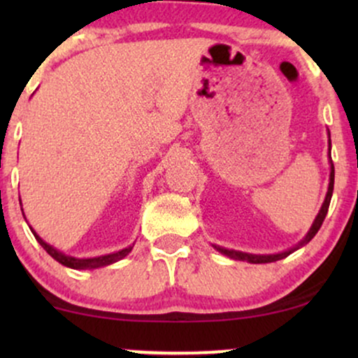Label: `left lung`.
<instances>
[{
    "label": "left lung",
    "mask_w": 358,
    "mask_h": 358,
    "mask_svg": "<svg viewBox=\"0 0 358 358\" xmlns=\"http://www.w3.org/2000/svg\"><path fill=\"white\" fill-rule=\"evenodd\" d=\"M330 148H331V141H330V131H328V159H330V183H328V192H327V195H324L322 208H320L318 215H316L315 222H313V224H311L310 231H308L306 236L303 237V241H299L298 244L294 245V248H291V249H287V250H282V252H278V254H249V252H241V250L220 248V245H213V248L219 250L220 254H224V256H227V257H231V259H236V261H248V262H250V264H266V262H274V261H279V259H285V257L289 256L291 252H294V250H298L299 248H303V245L308 244V242H310L316 236V232L320 231V227H322L324 217H327L328 207H330L331 195H334L335 166H334V163H331Z\"/></svg>",
    "instance_id": "left-lung-1"
}]
</instances>
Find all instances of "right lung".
I'll list each match as a JSON object with an SVG mask.
<instances>
[{"label":"right lung","instance_id":"right-lung-1","mask_svg":"<svg viewBox=\"0 0 358 358\" xmlns=\"http://www.w3.org/2000/svg\"><path fill=\"white\" fill-rule=\"evenodd\" d=\"M20 205H22V202H20ZM23 217H24V213H23ZM31 229V227H30ZM31 232H34V236H35V239L38 241V244L42 245V248L47 250L48 254H50V256L55 259V261H59L62 266H67V268H71V269H97V268H104V266H109V264H114V262H117V261H121V259H124L127 254L131 252V250H133V245H129V248H126V249H121V250H117V252H113V254H106V256H99V257H84V259H80V257H73V256H67V254H64V252H60L59 249H55L53 248V245H50V244H47V242H45L42 237L38 236V234H36L34 229H31Z\"/></svg>","mask_w":358,"mask_h":358}]
</instances>
